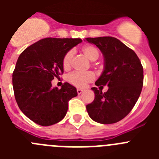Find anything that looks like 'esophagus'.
Segmentation results:
<instances>
[{
	"mask_svg": "<svg viewBox=\"0 0 159 159\" xmlns=\"http://www.w3.org/2000/svg\"><path fill=\"white\" fill-rule=\"evenodd\" d=\"M83 92H84V89H82V88H77V93H78L79 95L82 94Z\"/></svg>",
	"mask_w": 159,
	"mask_h": 159,
	"instance_id": "obj_1",
	"label": "esophagus"
}]
</instances>
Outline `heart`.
<instances>
[{
	"label": "heart",
	"mask_w": 159,
	"mask_h": 159,
	"mask_svg": "<svg viewBox=\"0 0 159 159\" xmlns=\"http://www.w3.org/2000/svg\"><path fill=\"white\" fill-rule=\"evenodd\" d=\"M82 52L85 57L91 61L96 60L99 58V52L98 49L92 45H85L82 48ZM74 52L72 50L67 52L63 58V67L65 69H68L71 67V60L73 58ZM95 79V75L92 71H86V72H75L71 73L68 75V81L77 87H84L88 83L92 82Z\"/></svg>",
	"instance_id": "obj_1"
}]
</instances>
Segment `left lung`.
<instances>
[{
  "mask_svg": "<svg viewBox=\"0 0 159 159\" xmlns=\"http://www.w3.org/2000/svg\"><path fill=\"white\" fill-rule=\"evenodd\" d=\"M99 49L104 59L102 74L92 88L93 102L86 106L90 118L102 124L120 121L134 107L143 85V68L132 49L112 36L86 38ZM108 87L102 93V86Z\"/></svg>",
  "mask_w": 159,
  "mask_h": 159,
  "instance_id": "left-lung-1",
  "label": "left lung"
}]
</instances>
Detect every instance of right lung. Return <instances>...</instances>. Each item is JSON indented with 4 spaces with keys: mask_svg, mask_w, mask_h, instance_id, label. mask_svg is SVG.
I'll return each mask as SVG.
<instances>
[{
    "mask_svg": "<svg viewBox=\"0 0 159 159\" xmlns=\"http://www.w3.org/2000/svg\"><path fill=\"white\" fill-rule=\"evenodd\" d=\"M81 39L45 38L25 49L12 73V86L17 105L29 119L47 127L66 116L68 101L75 97L76 88L64 83L60 89L52 85L64 73L66 52L81 43Z\"/></svg>",
    "mask_w": 159,
    "mask_h": 159,
    "instance_id": "1",
    "label": "right lung"
}]
</instances>
